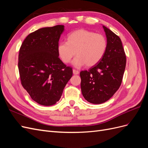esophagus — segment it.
Listing matches in <instances>:
<instances>
[{"mask_svg": "<svg viewBox=\"0 0 148 148\" xmlns=\"http://www.w3.org/2000/svg\"><path fill=\"white\" fill-rule=\"evenodd\" d=\"M73 73L74 75H78L79 73V71L75 70V69H73Z\"/></svg>", "mask_w": 148, "mask_h": 148, "instance_id": "34e87169", "label": "esophagus"}]
</instances>
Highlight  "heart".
<instances>
[{
    "mask_svg": "<svg viewBox=\"0 0 148 148\" xmlns=\"http://www.w3.org/2000/svg\"><path fill=\"white\" fill-rule=\"evenodd\" d=\"M107 42L104 35L81 29L70 33L67 41L58 44L57 52L60 60L68 64L76 54L73 61L75 66L79 68L86 64L92 66L99 63L104 57Z\"/></svg>",
    "mask_w": 148,
    "mask_h": 148,
    "instance_id": "obj_1",
    "label": "heart"
}]
</instances>
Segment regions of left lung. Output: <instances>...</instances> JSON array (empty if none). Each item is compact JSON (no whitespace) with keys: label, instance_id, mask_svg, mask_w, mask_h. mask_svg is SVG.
I'll list each match as a JSON object with an SVG mask.
<instances>
[{"label":"left lung","instance_id":"1","mask_svg":"<svg viewBox=\"0 0 148 148\" xmlns=\"http://www.w3.org/2000/svg\"><path fill=\"white\" fill-rule=\"evenodd\" d=\"M107 47L99 63L80 72L81 89L84 99L99 104L113 96L122 82L126 66V56L120 38L103 26Z\"/></svg>","mask_w":148,"mask_h":148}]
</instances>
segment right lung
<instances>
[{"instance_id": "add662e5", "label": "right lung", "mask_w": 148, "mask_h": 148, "mask_svg": "<svg viewBox=\"0 0 148 148\" xmlns=\"http://www.w3.org/2000/svg\"><path fill=\"white\" fill-rule=\"evenodd\" d=\"M64 25L40 28L27 36L18 54L22 86L31 99L42 106L59 101L66 83L72 77V68L60 59L57 52Z\"/></svg>"}]
</instances>
